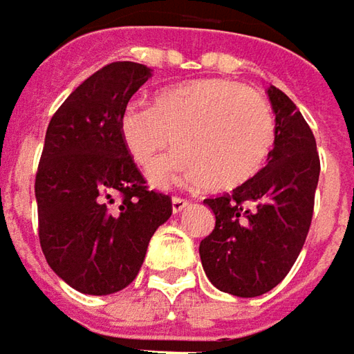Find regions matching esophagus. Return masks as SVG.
<instances>
[{"instance_id":"esophagus-1","label":"esophagus","mask_w":354,"mask_h":354,"mask_svg":"<svg viewBox=\"0 0 354 354\" xmlns=\"http://www.w3.org/2000/svg\"><path fill=\"white\" fill-rule=\"evenodd\" d=\"M188 205V200H182V198H172V214H180L184 207Z\"/></svg>"}]
</instances>
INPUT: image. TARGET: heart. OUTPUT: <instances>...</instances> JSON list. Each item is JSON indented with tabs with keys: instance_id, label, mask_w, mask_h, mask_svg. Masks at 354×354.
Masks as SVG:
<instances>
[{
	"instance_id": "1",
	"label": "heart",
	"mask_w": 354,
	"mask_h": 354,
	"mask_svg": "<svg viewBox=\"0 0 354 354\" xmlns=\"http://www.w3.org/2000/svg\"><path fill=\"white\" fill-rule=\"evenodd\" d=\"M119 135L139 166H151L174 139L180 153L151 170L154 186L174 182L231 189L261 170L274 147L272 109L261 93L225 78L192 80L154 95L153 105L131 102Z\"/></svg>"
}]
</instances>
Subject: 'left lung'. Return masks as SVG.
Listing matches in <instances>:
<instances>
[{
    "label": "left lung",
    "instance_id": "1",
    "mask_svg": "<svg viewBox=\"0 0 354 354\" xmlns=\"http://www.w3.org/2000/svg\"><path fill=\"white\" fill-rule=\"evenodd\" d=\"M276 115L268 165L231 194L203 200L214 231L200 243L201 266L217 290L257 298L278 286L306 243L319 180L315 137L296 104L268 88Z\"/></svg>",
    "mask_w": 354,
    "mask_h": 354
}]
</instances>
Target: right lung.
I'll return each instance as SVG.
<instances>
[{
    "instance_id": "1",
    "label": "right lung",
    "mask_w": 354,
    "mask_h": 354,
    "mask_svg": "<svg viewBox=\"0 0 354 354\" xmlns=\"http://www.w3.org/2000/svg\"><path fill=\"white\" fill-rule=\"evenodd\" d=\"M151 68L111 62L58 107L35 180L39 239L48 266L90 296L127 288L172 201L145 186L119 135V117Z\"/></svg>"
}]
</instances>
